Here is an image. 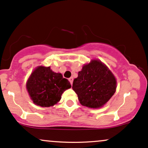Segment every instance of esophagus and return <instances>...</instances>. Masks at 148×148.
Listing matches in <instances>:
<instances>
[{
	"instance_id": "1",
	"label": "esophagus",
	"mask_w": 148,
	"mask_h": 148,
	"mask_svg": "<svg viewBox=\"0 0 148 148\" xmlns=\"http://www.w3.org/2000/svg\"><path fill=\"white\" fill-rule=\"evenodd\" d=\"M69 79L70 82H71V84H73V77H70V78H69Z\"/></svg>"
}]
</instances>
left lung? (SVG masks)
Wrapping results in <instances>:
<instances>
[{
	"instance_id": "8db88e82",
	"label": "left lung",
	"mask_w": 148,
	"mask_h": 148,
	"mask_svg": "<svg viewBox=\"0 0 148 148\" xmlns=\"http://www.w3.org/2000/svg\"><path fill=\"white\" fill-rule=\"evenodd\" d=\"M73 89L77 94L81 105L99 108L113 96L117 88L114 75L99 60H92L83 66L73 80Z\"/></svg>"
}]
</instances>
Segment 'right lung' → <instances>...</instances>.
Returning <instances> with one entry per match:
<instances>
[{
  "mask_svg": "<svg viewBox=\"0 0 148 148\" xmlns=\"http://www.w3.org/2000/svg\"><path fill=\"white\" fill-rule=\"evenodd\" d=\"M26 87L36 105L50 107L61 100L63 93L71 88V85L61 73H54L49 66H40L31 74Z\"/></svg>",
  "mask_w": 148,
  "mask_h": 148,
  "instance_id": "1",
  "label": "right lung"
}]
</instances>
